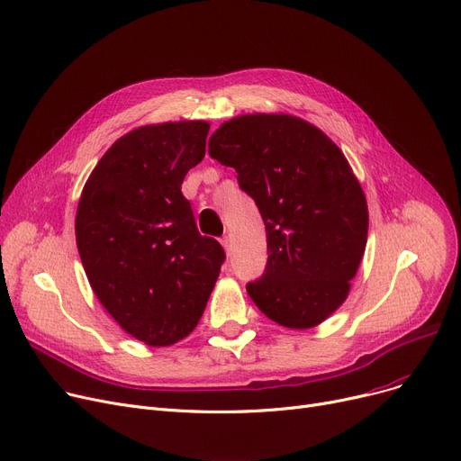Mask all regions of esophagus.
<instances>
[{
  "mask_svg": "<svg viewBox=\"0 0 461 461\" xmlns=\"http://www.w3.org/2000/svg\"><path fill=\"white\" fill-rule=\"evenodd\" d=\"M221 243H222L224 250L230 254V237H222V239H221Z\"/></svg>",
  "mask_w": 461,
  "mask_h": 461,
  "instance_id": "34e87169",
  "label": "esophagus"
}]
</instances>
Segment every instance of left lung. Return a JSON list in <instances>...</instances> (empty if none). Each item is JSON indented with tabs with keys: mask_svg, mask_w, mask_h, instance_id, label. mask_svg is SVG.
Wrapping results in <instances>:
<instances>
[{
	"mask_svg": "<svg viewBox=\"0 0 461 461\" xmlns=\"http://www.w3.org/2000/svg\"><path fill=\"white\" fill-rule=\"evenodd\" d=\"M209 155L235 167L267 231L250 299L282 327L323 323L348 299L368 239L366 196L340 148L301 117L247 113L212 132Z\"/></svg>",
	"mask_w": 461,
	"mask_h": 461,
	"instance_id": "1",
	"label": "left lung"
}]
</instances>
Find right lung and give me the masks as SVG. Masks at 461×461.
<instances>
[{"mask_svg": "<svg viewBox=\"0 0 461 461\" xmlns=\"http://www.w3.org/2000/svg\"><path fill=\"white\" fill-rule=\"evenodd\" d=\"M207 121L143 125L112 143L84 185L77 245L96 299L136 340L172 346L198 325L224 263L183 196Z\"/></svg>", "mask_w": 461, "mask_h": 461, "instance_id": "right-lung-1", "label": "right lung"}]
</instances>
